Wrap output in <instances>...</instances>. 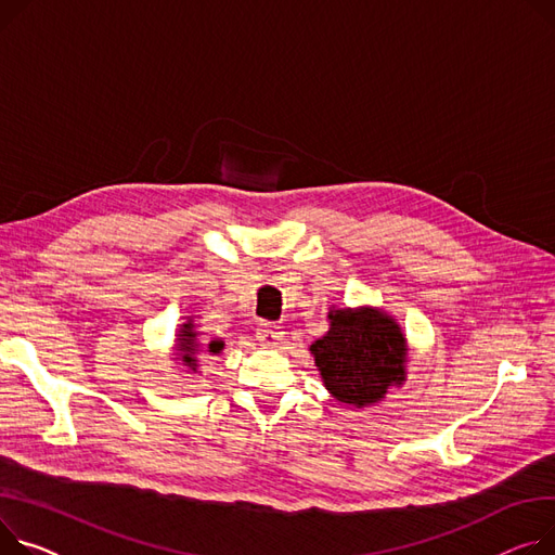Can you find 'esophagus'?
<instances>
[{"instance_id":"34e87169","label":"esophagus","mask_w":555,"mask_h":555,"mask_svg":"<svg viewBox=\"0 0 555 555\" xmlns=\"http://www.w3.org/2000/svg\"><path fill=\"white\" fill-rule=\"evenodd\" d=\"M256 339L261 341L263 348H279V344L283 341V330L272 323H261L256 327Z\"/></svg>"}]
</instances>
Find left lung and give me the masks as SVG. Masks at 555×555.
Segmentation results:
<instances>
[{
    "label": "left lung",
    "mask_w": 555,
    "mask_h": 555,
    "mask_svg": "<svg viewBox=\"0 0 555 555\" xmlns=\"http://www.w3.org/2000/svg\"><path fill=\"white\" fill-rule=\"evenodd\" d=\"M330 327L310 346L325 390L337 401L365 409L401 388L411 348L401 325L384 308L359 306L327 312Z\"/></svg>",
    "instance_id": "left-lung-1"
}]
</instances>
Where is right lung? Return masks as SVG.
I'll return each instance as SVG.
<instances>
[{"instance_id":"1","label":"right lung","mask_w":555,"mask_h":555,"mask_svg":"<svg viewBox=\"0 0 555 555\" xmlns=\"http://www.w3.org/2000/svg\"><path fill=\"white\" fill-rule=\"evenodd\" d=\"M223 348H225L223 339L203 341L194 319H188L176 330L173 354H171V359L176 363L173 367H178L180 375H188L190 379H196L201 375V359L216 357L223 352Z\"/></svg>"}]
</instances>
